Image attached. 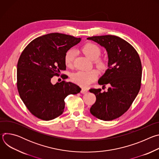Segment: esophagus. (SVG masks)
<instances>
[{
  "label": "esophagus",
  "mask_w": 159,
  "mask_h": 159,
  "mask_svg": "<svg viewBox=\"0 0 159 159\" xmlns=\"http://www.w3.org/2000/svg\"><path fill=\"white\" fill-rule=\"evenodd\" d=\"M87 92H88V90L86 89L82 88V90H81V93L82 94H86Z\"/></svg>",
  "instance_id": "1"
}]
</instances>
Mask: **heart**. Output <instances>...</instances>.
I'll list each match as a JSON object with an SVG mask.
<instances>
[{
  "instance_id": "heart-1",
  "label": "heart",
  "mask_w": 159,
  "mask_h": 159,
  "mask_svg": "<svg viewBox=\"0 0 159 159\" xmlns=\"http://www.w3.org/2000/svg\"><path fill=\"white\" fill-rule=\"evenodd\" d=\"M83 53L89 59L94 60V65L98 69L104 70L107 68V61L99 57L101 54V48L97 44L88 43L82 48ZM75 52L73 50H68L65 55V63L66 66L72 67L73 65ZM98 76V73L95 70L89 71H79L73 74L72 79L74 82L82 87H87L96 80Z\"/></svg>"
}]
</instances>
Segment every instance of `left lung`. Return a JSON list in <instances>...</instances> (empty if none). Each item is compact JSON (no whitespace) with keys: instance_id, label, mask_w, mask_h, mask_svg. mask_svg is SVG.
I'll list each match as a JSON object with an SVG mask.
<instances>
[{"instance_id":"1","label":"left lung","mask_w":159,"mask_h":159,"mask_svg":"<svg viewBox=\"0 0 159 159\" xmlns=\"http://www.w3.org/2000/svg\"><path fill=\"white\" fill-rule=\"evenodd\" d=\"M105 48L108 55V69L99 79L100 85L107 84V91L90 89L96 97L90 111L97 118L111 121L128 111L138 95L142 75V63L136 50L123 39L113 35L89 37Z\"/></svg>"}]
</instances>
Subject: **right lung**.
Listing matches in <instances>:
<instances>
[{
    "instance_id": "obj_1",
    "label": "right lung",
    "mask_w": 159,
    "mask_h": 159,
    "mask_svg": "<svg viewBox=\"0 0 159 159\" xmlns=\"http://www.w3.org/2000/svg\"><path fill=\"white\" fill-rule=\"evenodd\" d=\"M81 38L50 33L33 39L22 52L17 65V87L20 99L32 115L44 121L61 115L65 98L77 94L80 87L61 81L53 85L52 78L66 69L65 55Z\"/></svg>"
}]
</instances>
